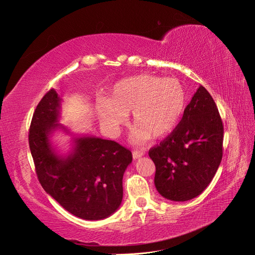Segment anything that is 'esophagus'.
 <instances>
[{
    "label": "esophagus",
    "instance_id": "34e87169",
    "mask_svg": "<svg viewBox=\"0 0 255 255\" xmlns=\"http://www.w3.org/2000/svg\"><path fill=\"white\" fill-rule=\"evenodd\" d=\"M144 155H145V151L144 150H133L132 151V157H133L134 160L135 159H139L140 157H142Z\"/></svg>",
    "mask_w": 255,
    "mask_h": 255
}]
</instances>
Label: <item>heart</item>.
Returning <instances> with one entry per match:
<instances>
[{
	"instance_id": "b5f03b06",
	"label": "heart",
	"mask_w": 255,
	"mask_h": 255,
	"mask_svg": "<svg viewBox=\"0 0 255 255\" xmlns=\"http://www.w3.org/2000/svg\"><path fill=\"white\" fill-rule=\"evenodd\" d=\"M186 92L175 78L140 74L124 78L99 101L97 114L103 125L118 132L131 113L133 141L160 139L177 126L186 107Z\"/></svg>"
}]
</instances>
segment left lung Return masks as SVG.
Here are the masks:
<instances>
[{"instance_id": "1", "label": "left lung", "mask_w": 255, "mask_h": 255, "mask_svg": "<svg viewBox=\"0 0 255 255\" xmlns=\"http://www.w3.org/2000/svg\"><path fill=\"white\" fill-rule=\"evenodd\" d=\"M222 143L219 111L213 97L201 85L175 129L148 151L156 165L157 191L176 202L200 195L219 168Z\"/></svg>"}]
</instances>
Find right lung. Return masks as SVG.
<instances>
[{"label":"right lung","mask_w":255,"mask_h":255,"mask_svg":"<svg viewBox=\"0 0 255 255\" xmlns=\"http://www.w3.org/2000/svg\"><path fill=\"white\" fill-rule=\"evenodd\" d=\"M62 99L51 89L36 107L28 144L40 185L76 217L101 220L111 216L123 200V176L132 154L119 143L96 136H74L66 156L59 155L51 134L59 124Z\"/></svg>","instance_id":"obj_1"}]
</instances>
